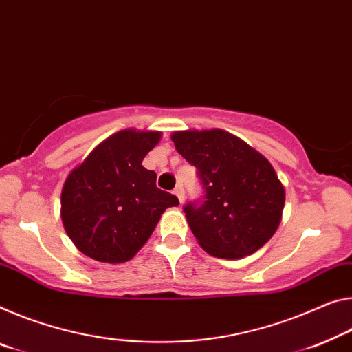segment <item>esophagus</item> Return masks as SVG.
<instances>
[{"mask_svg": "<svg viewBox=\"0 0 352 352\" xmlns=\"http://www.w3.org/2000/svg\"><path fill=\"white\" fill-rule=\"evenodd\" d=\"M174 194L178 197V200H180V204L185 200V189H183L182 185H178L175 189H174Z\"/></svg>", "mask_w": 352, "mask_h": 352, "instance_id": "1", "label": "esophagus"}]
</instances>
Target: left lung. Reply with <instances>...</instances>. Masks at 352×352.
Instances as JSON below:
<instances>
[{
	"label": "left lung",
	"instance_id": "left-lung-1",
	"mask_svg": "<svg viewBox=\"0 0 352 352\" xmlns=\"http://www.w3.org/2000/svg\"><path fill=\"white\" fill-rule=\"evenodd\" d=\"M172 141L196 167L204 188L202 199L183 206L200 246L228 260L265 246L285 205V191L270 161L222 130L177 131Z\"/></svg>",
	"mask_w": 352,
	"mask_h": 352
}]
</instances>
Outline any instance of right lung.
<instances>
[{
  "label": "right lung",
  "mask_w": 352,
  "mask_h": 352,
  "mask_svg": "<svg viewBox=\"0 0 352 352\" xmlns=\"http://www.w3.org/2000/svg\"><path fill=\"white\" fill-rule=\"evenodd\" d=\"M160 138L158 131L116 133L67 177L60 217L85 255L104 263L128 261L147 243L164 210L178 205L142 166Z\"/></svg>",
  "instance_id": "add662e5"
}]
</instances>
